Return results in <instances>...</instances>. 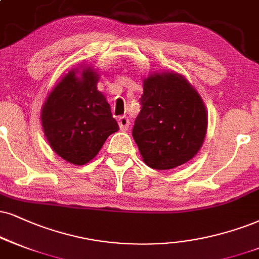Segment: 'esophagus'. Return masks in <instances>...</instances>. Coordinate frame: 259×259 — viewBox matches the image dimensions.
<instances>
[{"instance_id": "34e87169", "label": "esophagus", "mask_w": 259, "mask_h": 259, "mask_svg": "<svg viewBox=\"0 0 259 259\" xmlns=\"http://www.w3.org/2000/svg\"><path fill=\"white\" fill-rule=\"evenodd\" d=\"M119 126H120V130L121 131H127L128 130V127H130V120H128V117L127 116H120L119 117Z\"/></svg>"}]
</instances>
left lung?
Segmentation results:
<instances>
[{"mask_svg":"<svg viewBox=\"0 0 259 259\" xmlns=\"http://www.w3.org/2000/svg\"><path fill=\"white\" fill-rule=\"evenodd\" d=\"M139 102L132 136L149 167L173 169L196 156L205 138L207 117L186 79L177 73L150 75Z\"/></svg>","mask_w":259,"mask_h":259,"instance_id":"left-lung-1","label":"left lung"}]
</instances>
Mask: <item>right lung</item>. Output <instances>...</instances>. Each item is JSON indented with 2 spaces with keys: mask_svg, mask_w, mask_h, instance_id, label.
<instances>
[{
  "mask_svg": "<svg viewBox=\"0 0 259 259\" xmlns=\"http://www.w3.org/2000/svg\"><path fill=\"white\" fill-rule=\"evenodd\" d=\"M72 71L49 95L41 110L44 133L54 151L73 164H85L98 154L119 124L110 105L97 90L98 75L82 68Z\"/></svg>",
  "mask_w": 259,
  "mask_h": 259,
  "instance_id": "1",
  "label": "right lung"
}]
</instances>
